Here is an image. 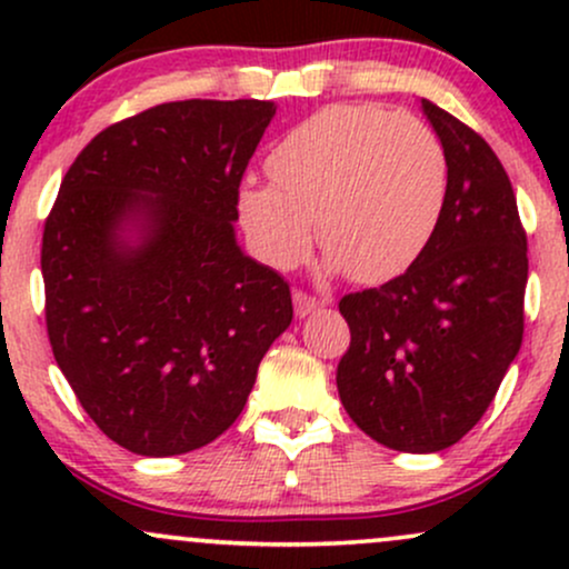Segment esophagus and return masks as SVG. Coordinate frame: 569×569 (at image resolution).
Masks as SVG:
<instances>
[{"mask_svg":"<svg viewBox=\"0 0 569 569\" xmlns=\"http://www.w3.org/2000/svg\"><path fill=\"white\" fill-rule=\"evenodd\" d=\"M323 307V302H318V299L307 297L302 291H293V310H297L299 318H307L312 316V312H318Z\"/></svg>","mask_w":569,"mask_h":569,"instance_id":"1","label":"esophagus"}]
</instances>
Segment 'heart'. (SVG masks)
<instances>
[{
    "mask_svg": "<svg viewBox=\"0 0 569 569\" xmlns=\"http://www.w3.org/2000/svg\"><path fill=\"white\" fill-rule=\"evenodd\" d=\"M272 181H243L240 224L278 270L310 253L316 219L326 270L388 283L409 270L439 230L449 166L436 130L409 112L331 103L272 147Z\"/></svg>",
    "mask_w": 569,
    "mask_h": 569,
    "instance_id": "b5f03b06",
    "label": "heart"
}]
</instances>
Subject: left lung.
<instances>
[{"instance_id": "1", "label": "left lung", "mask_w": 569, "mask_h": 569, "mask_svg": "<svg viewBox=\"0 0 569 569\" xmlns=\"http://www.w3.org/2000/svg\"><path fill=\"white\" fill-rule=\"evenodd\" d=\"M420 103L447 152L441 224L403 276L342 297L350 348L337 367L350 420L411 455L441 452L481 420L521 348L527 289V238L498 154Z\"/></svg>"}]
</instances>
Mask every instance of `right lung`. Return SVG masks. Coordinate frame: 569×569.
Masks as SVG:
<instances>
[{"mask_svg":"<svg viewBox=\"0 0 569 569\" xmlns=\"http://www.w3.org/2000/svg\"><path fill=\"white\" fill-rule=\"evenodd\" d=\"M276 101H173L101 130L44 221V318L82 409L128 452L219 439L293 318L238 246V187Z\"/></svg>","mask_w":569,"mask_h":569,"instance_id":"add662e5","label":"right lung"}]
</instances>
